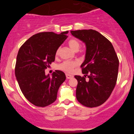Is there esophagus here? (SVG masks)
<instances>
[{
	"label": "esophagus",
	"instance_id": "1",
	"mask_svg": "<svg viewBox=\"0 0 134 134\" xmlns=\"http://www.w3.org/2000/svg\"><path fill=\"white\" fill-rule=\"evenodd\" d=\"M66 77H67V79H72L74 77V76L72 75L69 74H66Z\"/></svg>",
	"mask_w": 134,
	"mask_h": 134
}]
</instances>
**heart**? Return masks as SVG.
Segmentation results:
<instances>
[{
	"label": "heart",
	"instance_id": "obj_1",
	"mask_svg": "<svg viewBox=\"0 0 134 134\" xmlns=\"http://www.w3.org/2000/svg\"><path fill=\"white\" fill-rule=\"evenodd\" d=\"M68 44L69 47L72 49L73 51L77 52L79 50L80 48V43L79 41L76 39H70L68 41ZM59 52V49H58L56 52V55L58 54ZM79 63L77 61H70L67 60L62 63L58 65V69H61V70H64L67 72H72L73 71L74 69L78 65Z\"/></svg>",
	"mask_w": 134,
	"mask_h": 134
}]
</instances>
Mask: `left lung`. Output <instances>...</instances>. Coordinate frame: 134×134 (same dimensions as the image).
Masks as SVG:
<instances>
[{"label":"left lung","mask_w":134,"mask_h":134,"mask_svg":"<svg viewBox=\"0 0 134 134\" xmlns=\"http://www.w3.org/2000/svg\"><path fill=\"white\" fill-rule=\"evenodd\" d=\"M70 33L86 45L85 59L81 65L84 76H74L78 82L76 98L85 107H98L108 99L116 84L119 66L117 55L111 43L96 31Z\"/></svg>","instance_id":"left-lung-1"}]
</instances>
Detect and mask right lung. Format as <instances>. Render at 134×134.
I'll return each mask as SVG.
<instances>
[{
    "label": "right lung",
    "instance_id": "right-lung-1",
    "mask_svg": "<svg viewBox=\"0 0 134 134\" xmlns=\"http://www.w3.org/2000/svg\"><path fill=\"white\" fill-rule=\"evenodd\" d=\"M68 31L56 34L43 32L33 35L20 48L15 74L25 98L36 107H44L56 100L65 74L56 70L46 75L44 70L55 61L56 52L68 36Z\"/></svg>",
    "mask_w": 134,
    "mask_h": 134
}]
</instances>
